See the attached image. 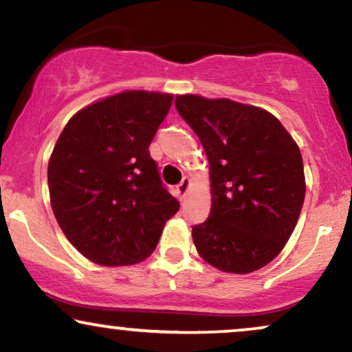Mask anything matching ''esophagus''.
I'll return each instance as SVG.
<instances>
[{
  "label": "esophagus",
  "instance_id": "34e87169",
  "mask_svg": "<svg viewBox=\"0 0 352 352\" xmlns=\"http://www.w3.org/2000/svg\"><path fill=\"white\" fill-rule=\"evenodd\" d=\"M189 188H190V179L189 177H183V181H181L179 184L176 186V190H177V196H179L181 199L186 197V194L189 192Z\"/></svg>",
  "mask_w": 352,
  "mask_h": 352
}]
</instances>
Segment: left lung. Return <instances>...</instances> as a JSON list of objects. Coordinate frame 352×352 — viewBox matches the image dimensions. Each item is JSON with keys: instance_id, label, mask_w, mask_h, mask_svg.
<instances>
[{"instance_id": "8db88e82", "label": "left lung", "mask_w": 352, "mask_h": 352, "mask_svg": "<svg viewBox=\"0 0 352 352\" xmlns=\"http://www.w3.org/2000/svg\"><path fill=\"white\" fill-rule=\"evenodd\" d=\"M175 104L210 164L212 210L192 227L197 253L223 272L258 271L280 253L300 215V150L261 107L199 94H181Z\"/></svg>"}]
</instances>
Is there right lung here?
I'll list each match as a JSON object with an SVG mask.
<instances>
[{
	"instance_id": "obj_1",
	"label": "right lung",
	"mask_w": 352,
	"mask_h": 352,
	"mask_svg": "<svg viewBox=\"0 0 352 352\" xmlns=\"http://www.w3.org/2000/svg\"><path fill=\"white\" fill-rule=\"evenodd\" d=\"M171 102L173 94L124 91L78 111L60 133L47 171L52 210L89 261H143L179 209L148 151Z\"/></svg>"
}]
</instances>
